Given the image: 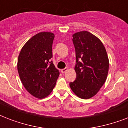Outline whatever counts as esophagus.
Instances as JSON below:
<instances>
[{
  "mask_svg": "<svg viewBox=\"0 0 128 128\" xmlns=\"http://www.w3.org/2000/svg\"><path fill=\"white\" fill-rule=\"evenodd\" d=\"M68 70V68H64V69H62V70H61V72H62V73H65V72H66V71H67V70Z\"/></svg>",
  "mask_w": 128,
  "mask_h": 128,
  "instance_id": "1",
  "label": "esophagus"
}]
</instances>
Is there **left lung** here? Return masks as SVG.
Returning <instances> with one entry per match:
<instances>
[{
  "mask_svg": "<svg viewBox=\"0 0 128 128\" xmlns=\"http://www.w3.org/2000/svg\"><path fill=\"white\" fill-rule=\"evenodd\" d=\"M76 50V79L70 87L78 97L90 99L105 83L109 70V59L106 48L98 37L88 31L73 34Z\"/></svg>",
  "mask_w": 128,
  "mask_h": 128,
  "instance_id": "8db88e82",
  "label": "left lung"
}]
</instances>
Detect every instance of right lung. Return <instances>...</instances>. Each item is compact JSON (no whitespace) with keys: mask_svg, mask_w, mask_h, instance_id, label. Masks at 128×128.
Listing matches in <instances>:
<instances>
[{"mask_svg":"<svg viewBox=\"0 0 128 128\" xmlns=\"http://www.w3.org/2000/svg\"><path fill=\"white\" fill-rule=\"evenodd\" d=\"M54 38L52 32L38 33L25 43L18 58L17 69L21 82L31 95L38 99L52 92L60 74L50 61Z\"/></svg>","mask_w":128,"mask_h":128,"instance_id":"right-lung-1","label":"right lung"}]
</instances>
